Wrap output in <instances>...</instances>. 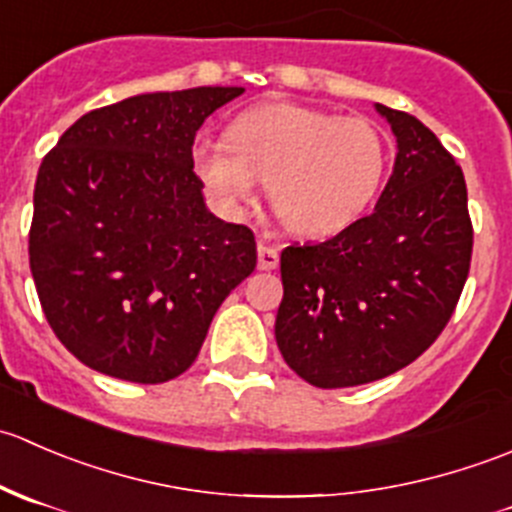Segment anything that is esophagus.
I'll return each instance as SVG.
<instances>
[{
	"label": "esophagus",
	"mask_w": 512,
	"mask_h": 512,
	"mask_svg": "<svg viewBox=\"0 0 512 512\" xmlns=\"http://www.w3.org/2000/svg\"><path fill=\"white\" fill-rule=\"evenodd\" d=\"M280 265V252L270 245H260L257 247V267L260 270H275Z\"/></svg>",
	"instance_id": "esophagus-1"
}]
</instances>
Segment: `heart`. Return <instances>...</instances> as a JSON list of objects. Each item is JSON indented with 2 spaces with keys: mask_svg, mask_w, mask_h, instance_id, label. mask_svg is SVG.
<instances>
[{
  "mask_svg": "<svg viewBox=\"0 0 512 512\" xmlns=\"http://www.w3.org/2000/svg\"><path fill=\"white\" fill-rule=\"evenodd\" d=\"M386 136L364 116L299 103H262L230 123L227 138L200 133L190 168L208 198L237 218L267 178V198L289 230L327 237L347 230L379 193Z\"/></svg>",
  "mask_w": 512,
  "mask_h": 512,
  "instance_id": "1",
  "label": "heart"
}]
</instances>
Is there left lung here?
Here are the masks:
<instances>
[{"instance_id": "8db88e82", "label": "left lung", "mask_w": 512, "mask_h": 512, "mask_svg": "<svg viewBox=\"0 0 512 512\" xmlns=\"http://www.w3.org/2000/svg\"><path fill=\"white\" fill-rule=\"evenodd\" d=\"M374 108L396 136L374 213L280 257L277 347L319 389L369 384L418 359L451 319L471 267L463 170L418 118Z\"/></svg>"}]
</instances>
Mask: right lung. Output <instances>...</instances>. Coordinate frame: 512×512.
<instances>
[{
    "instance_id": "1",
    "label": "right lung",
    "mask_w": 512,
    "mask_h": 512,
    "mask_svg": "<svg viewBox=\"0 0 512 512\" xmlns=\"http://www.w3.org/2000/svg\"><path fill=\"white\" fill-rule=\"evenodd\" d=\"M242 86L138 94L81 116L41 160L29 265L59 342L106 376L163 384L198 356L257 265L190 168L205 118Z\"/></svg>"
}]
</instances>
